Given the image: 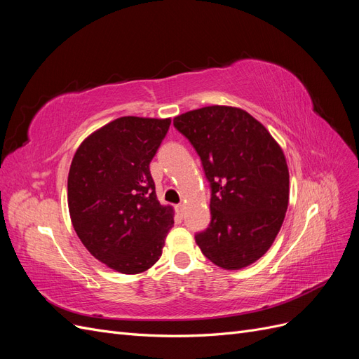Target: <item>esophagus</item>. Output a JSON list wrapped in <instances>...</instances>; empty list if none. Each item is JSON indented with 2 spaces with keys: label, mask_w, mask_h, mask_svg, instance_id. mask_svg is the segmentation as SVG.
Returning a JSON list of instances; mask_svg holds the SVG:
<instances>
[{
  "label": "esophagus",
  "mask_w": 359,
  "mask_h": 359,
  "mask_svg": "<svg viewBox=\"0 0 359 359\" xmlns=\"http://www.w3.org/2000/svg\"><path fill=\"white\" fill-rule=\"evenodd\" d=\"M175 210H177V212H178L180 215H184V210H186V205H184V203H178V205L175 206Z\"/></svg>",
  "instance_id": "obj_1"
}]
</instances>
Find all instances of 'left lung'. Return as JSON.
Masks as SVG:
<instances>
[{
    "label": "left lung",
    "instance_id": "1",
    "mask_svg": "<svg viewBox=\"0 0 359 359\" xmlns=\"http://www.w3.org/2000/svg\"><path fill=\"white\" fill-rule=\"evenodd\" d=\"M211 182V223L194 236L224 269L255 264L273 245L289 205L283 149L262 123L233 106H205L173 118Z\"/></svg>",
    "mask_w": 359,
    "mask_h": 359
}]
</instances>
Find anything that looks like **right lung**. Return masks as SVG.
Returning a JSON list of instances; mask_svg holds the SVG:
<instances>
[{
    "label": "right lung",
    "mask_w": 359,
    "mask_h": 359,
    "mask_svg": "<svg viewBox=\"0 0 359 359\" xmlns=\"http://www.w3.org/2000/svg\"><path fill=\"white\" fill-rule=\"evenodd\" d=\"M169 126L170 118H116L85 137L72 160V224L85 248L121 274L153 266L173 226L149 172Z\"/></svg>",
    "instance_id": "add662e5"
}]
</instances>
